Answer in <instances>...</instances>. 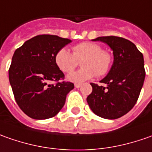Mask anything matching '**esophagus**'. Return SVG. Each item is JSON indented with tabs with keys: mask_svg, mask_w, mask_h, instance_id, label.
I'll return each mask as SVG.
<instances>
[{
	"mask_svg": "<svg viewBox=\"0 0 152 152\" xmlns=\"http://www.w3.org/2000/svg\"><path fill=\"white\" fill-rule=\"evenodd\" d=\"M75 86H76V88H79V87L81 86V83H75Z\"/></svg>",
	"mask_w": 152,
	"mask_h": 152,
	"instance_id": "34e87169",
	"label": "esophagus"
}]
</instances>
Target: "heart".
Masks as SVG:
<instances>
[{
  "mask_svg": "<svg viewBox=\"0 0 152 152\" xmlns=\"http://www.w3.org/2000/svg\"><path fill=\"white\" fill-rule=\"evenodd\" d=\"M73 54L66 48L60 49L55 55V64L63 72H71L81 61L82 68L70 73L67 79L73 82H82L95 76H102L109 71L112 55L93 42H83L73 47Z\"/></svg>",
  "mask_w": 152,
  "mask_h": 152,
  "instance_id": "heart-1",
  "label": "heart"
}]
</instances>
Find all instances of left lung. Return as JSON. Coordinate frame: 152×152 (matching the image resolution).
Masks as SVG:
<instances>
[{"label": "left lung", "mask_w": 152, "mask_h": 152, "mask_svg": "<svg viewBox=\"0 0 152 152\" xmlns=\"http://www.w3.org/2000/svg\"><path fill=\"white\" fill-rule=\"evenodd\" d=\"M93 41L107 44L113 50V63L101 83H91L86 101L96 115L116 119L129 112L136 103L145 76L143 55L129 40L116 36L98 37Z\"/></svg>", "instance_id": "obj_1"}]
</instances>
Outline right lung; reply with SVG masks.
I'll use <instances>...</instances> for the list:
<instances>
[{"label":"right lung","instance_id":"right-lung-1","mask_svg":"<svg viewBox=\"0 0 152 152\" xmlns=\"http://www.w3.org/2000/svg\"><path fill=\"white\" fill-rule=\"evenodd\" d=\"M71 42L56 35H38L14 52L9 81L18 105L30 118L55 116L74 88V84L68 81L50 84L64 79V73L55 64V55Z\"/></svg>","mask_w":152,"mask_h":152}]
</instances>
